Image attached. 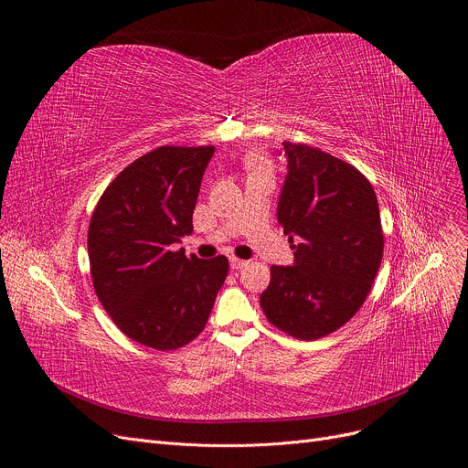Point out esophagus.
<instances>
[{
  "label": "esophagus",
  "instance_id": "1",
  "mask_svg": "<svg viewBox=\"0 0 468 468\" xmlns=\"http://www.w3.org/2000/svg\"><path fill=\"white\" fill-rule=\"evenodd\" d=\"M229 264H231L233 271H240V269H244V266L250 264V261H244V259H239V257H231Z\"/></svg>",
  "mask_w": 468,
  "mask_h": 468
}]
</instances>
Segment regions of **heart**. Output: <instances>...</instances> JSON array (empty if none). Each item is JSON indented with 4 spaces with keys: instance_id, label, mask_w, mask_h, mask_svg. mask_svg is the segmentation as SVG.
<instances>
[{
    "instance_id": "heart-1",
    "label": "heart",
    "mask_w": 468,
    "mask_h": 468,
    "mask_svg": "<svg viewBox=\"0 0 468 468\" xmlns=\"http://www.w3.org/2000/svg\"><path fill=\"white\" fill-rule=\"evenodd\" d=\"M250 168L257 170V168H266V161L262 157H251L250 159Z\"/></svg>"
}]
</instances>
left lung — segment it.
I'll list each match as a JSON object with an SVG mask.
<instances>
[{
	"label": "left lung",
	"instance_id": "8db88e82",
	"mask_svg": "<svg viewBox=\"0 0 468 468\" xmlns=\"http://www.w3.org/2000/svg\"><path fill=\"white\" fill-rule=\"evenodd\" d=\"M283 148L278 222L296 250L294 266H271L261 307L287 335L316 341L352 320L372 289L383 257L379 207L354 165L300 143Z\"/></svg>",
	"mask_w": 468,
	"mask_h": 468
}]
</instances>
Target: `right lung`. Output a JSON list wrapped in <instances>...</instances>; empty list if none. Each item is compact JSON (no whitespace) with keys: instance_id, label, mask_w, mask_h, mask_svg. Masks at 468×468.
Listing matches in <instances>:
<instances>
[{"instance_id":"right-lung-1","label":"right lung","mask_w":468,"mask_h":468,"mask_svg":"<svg viewBox=\"0 0 468 468\" xmlns=\"http://www.w3.org/2000/svg\"><path fill=\"white\" fill-rule=\"evenodd\" d=\"M215 146H161L125 166L103 190L89 224L90 278L118 329L168 352L204 331L229 261L186 257L174 242L192 213Z\"/></svg>"}]
</instances>
